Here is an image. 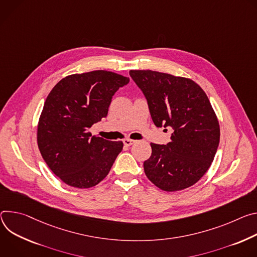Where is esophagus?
Instances as JSON below:
<instances>
[{
    "mask_svg": "<svg viewBox=\"0 0 257 257\" xmlns=\"http://www.w3.org/2000/svg\"><path fill=\"white\" fill-rule=\"evenodd\" d=\"M135 142H136V141H134V140H132V139H125V140H123V144H124L125 146H132L133 144H135Z\"/></svg>",
    "mask_w": 257,
    "mask_h": 257,
    "instance_id": "34e87169",
    "label": "esophagus"
}]
</instances>
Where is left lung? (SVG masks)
Listing matches in <instances>:
<instances>
[{
  "label": "left lung",
  "mask_w": 257,
  "mask_h": 257,
  "mask_svg": "<svg viewBox=\"0 0 257 257\" xmlns=\"http://www.w3.org/2000/svg\"><path fill=\"white\" fill-rule=\"evenodd\" d=\"M157 127L173 128L169 143H151L147 178L166 192L196 184L210 167L219 143V124L205 92L192 79L152 70H131ZM167 131V130H166Z\"/></svg>",
  "instance_id": "left-lung-1"
}]
</instances>
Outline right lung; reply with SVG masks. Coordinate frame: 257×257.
Wrapping results in <instances>:
<instances>
[{
	"label": "right lung",
	"mask_w": 257,
	"mask_h": 257,
	"mask_svg": "<svg viewBox=\"0 0 257 257\" xmlns=\"http://www.w3.org/2000/svg\"><path fill=\"white\" fill-rule=\"evenodd\" d=\"M128 77L106 70L71 74L48 95L38 124V146L52 172L68 186L99 184L121 152V141L92 136L90 127L107 116L115 92Z\"/></svg>",
	"instance_id": "1"
}]
</instances>
